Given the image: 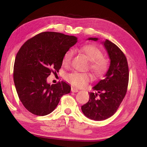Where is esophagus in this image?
Listing matches in <instances>:
<instances>
[{"mask_svg": "<svg viewBox=\"0 0 147 147\" xmlns=\"http://www.w3.org/2000/svg\"><path fill=\"white\" fill-rule=\"evenodd\" d=\"M71 91L73 92V93H76V92L78 91V89H76V88H74V87H72V88H71Z\"/></svg>", "mask_w": 147, "mask_h": 147, "instance_id": "34e87169", "label": "esophagus"}]
</instances>
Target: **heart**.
<instances>
[{
	"label": "heart",
	"mask_w": 147,
	"mask_h": 147,
	"mask_svg": "<svg viewBox=\"0 0 147 147\" xmlns=\"http://www.w3.org/2000/svg\"><path fill=\"white\" fill-rule=\"evenodd\" d=\"M81 51L90 61L89 69L94 76L99 77L106 73L108 67V60L102 56L101 50L93 45H86L82 47ZM73 55V51L69 49L65 53L62 59V63L65 66H68L71 63ZM65 78L69 83L78 88H82L91 81V76L88 73H78L76 71L67 74Z\"/></svg>",
	"instance_id": "heart-1"
}]
</instances>
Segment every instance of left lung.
<instances>
[{
  "mask_svg": "<svg viewBox=\"0 0 147 147\" xmlns=\"http://www.w3.org/2000/svg\"><path fill=\"white\" fill-rule=\"evenodd\" d=\"M89 40L97 41L90 38ZM110 59V65L104 78L94 86L97 93H89V100L81 109L87 117L92 120H105L115 113L127 91L129 80L128 61L121 50L106 39L102 43Z\"/></svg>",
  "mask_w": 147,
  "mask_h": 147,
  "instance_id": "1",
  "label": "left lung"
}]
</instances>
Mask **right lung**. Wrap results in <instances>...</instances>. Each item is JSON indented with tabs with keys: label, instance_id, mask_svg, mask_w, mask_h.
<instances>
[{
	"label": "right lung",
	"instance_id": "obj_1",
	"mask_svg": "<svg viewBox=\"0 0 147 147\" xmlns=\"http://www.w3.org/2000/svg\"><path fill=\"white\" fill-rule=\"evenodd\" d=\"M77 42L75 36L44 32L29 39L17 54L13 80L20 100L38 116L51 113L71 87L63 81L50 85L47 78L60 69L65 53Z\"/></svg>",
	"mask_w": 147,
	"mask_h": 147
}]
</instances>
